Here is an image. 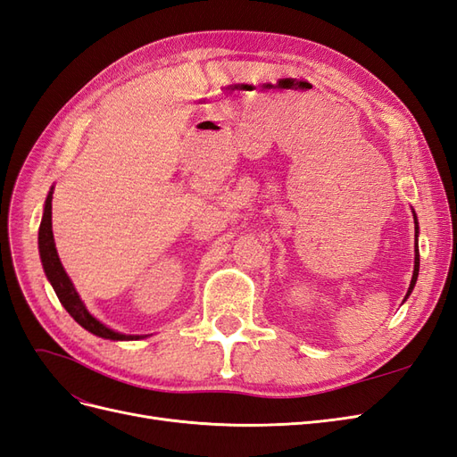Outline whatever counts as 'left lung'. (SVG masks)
I'll list each match as a JSON object with an SVG mask.
<instances>
[{
  "mask_svg": "<svg viewBox=\"0 0 457 457\" xmlns=\"http://www.w3.org/2000/svg\"><path fill=\"white\" fill-rule=\"evenodd\" d=\"M413 220H416V262H413V274H411V282H410V287H408V294L406 297L411 294L413 286H416V280H418V274H420V247H418V219H416V213H413Z\"/></svg>",
  "mask_w": 457,
  "mask_h": 457,
  "instance_id": "1",
  "label": "left lung"
}]
</instances>
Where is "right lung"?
Segmentation results:
<instances>
[{
  "label": "right lung",
  "mask_w": 457,
  "mask_h": 457,
  "mask_svg": "<svg viewBox=\"0 0 457 457\" xmlns=\"http://www.w3.org/2000/svg\"><path fill=\"white\" fill-rule=\"evenodd\" d=\"M51 198H53V188L49 190L47 200H46L44 217H41V225H39V232H37V245H39L41 265H44L47 280L51 282L54 294H57L59 301L62 303V307L81 328L91 331L93 336H99L103 339H112V341H131V339L145 337V336H126V334H120V331L110 329L103 322L96 320V318L86 309L84 301L79 299L72 280L68 278L66 270L62 269L57 247H54L53 228H51Z\"/></svg>",
  "instance_id": "1"
}]
</instances>
